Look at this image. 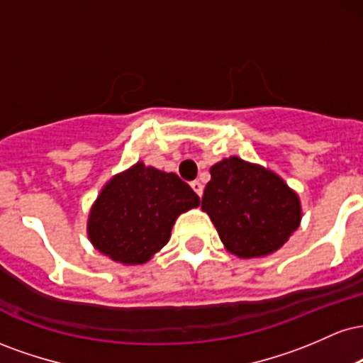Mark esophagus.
I'll return each mask as SVG.
<instances>
[{"instance_id": "34e87169", "label": "esophagus", "mask_w": 363, "mask_h": 363, "mask_svg": "<svg viewBox=\"0 0 363 363\" xmlns=\"http://www.w3.org/2000/svg\"><path fill=\"white\" fill-rule=\"evenodd\" d=\"M191 187H193L194 193L198 194L199 198H201V196H203V184H201V182H199V181H193V182H191Z\"/></svg>"}]
</instances>
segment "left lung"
Segmentation results:
<instances>
[{"label": "left lung", "instance_id": "8db88e82", "mask_svg": "<svg viewBox=\"0 0 363 363\" xmlns=\"http://www.w3.org/2000/svg\"><path fill=\"white\" fill-rule=\"evenodd\" d=\"M210 174L201 208L232 254L266 256L297 230L298 196L272 170L230 157L213 165Z\"/></svg>", "mask_w": 363, "mask_h": 363}]
</instances>
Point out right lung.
Wrapping results in <instances>:
<instances>
[{
  "instance_id": "1",
  "label": "right lung",
  "mask_w": 363,
  "mask_h": 363,
  "mask_svg": "<svg viewBox=\"0 0 363 363\" xmlns=\"http://www.w3.org/2000/svg\"><path fill=\"white\" fill-rule=\"evenodd\" d=\"M198 205V194L176 174L136 164L102 189L89 237L111 259L141 264L169 242L177 216Z\"/></svg>"
}]
</instances>
